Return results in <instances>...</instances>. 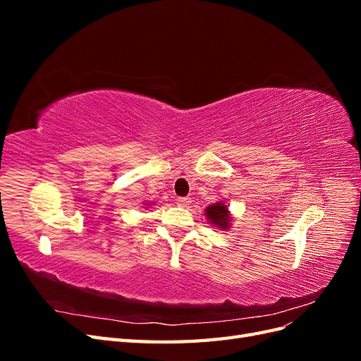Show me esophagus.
<instances>
[{
  "label": "esophagus",
  "mask_w": 361,
  "mask_h": 361,
  "mask_svg": "<svg viewBox=\"0 0 361 361\" xmlns=\"http://www.w3.org/2000/svg\"><path fill=\"white\" fill-rule=\"evenodd\" d=\"M176 203H178L179 206H188V204L191 203V199H190V197H178V199H176Z\"/></svg>",
  "instance_id": "34e87169"
}]
</instances>
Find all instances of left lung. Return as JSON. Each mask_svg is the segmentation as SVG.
<instances>
[{"instance_id": "1", "label": "left lung", "mask_w": 361, "mask_h": 361, "mask_svg": "<svg viewBox=\"0 0 361 361\" xmlns=\"http://www.w3.org/2000/svg\"><path fill=\"white\" fill-rule=\"evenodd\" d=\"M204 215L214 226L223 228V231L224 228H228V226H231V221H232V216H231V214H228L227 206L223 202H218V203L207 206L204 211Z\"/></svg>"}]
</instances>
